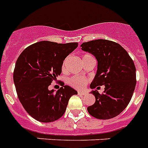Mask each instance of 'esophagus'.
I'll return each mask as SVG.
<instances>
[{"label": "esophagus", "instance_id": "1", "mask_svg": "<svg viewBox=\"0 0 148 148\" xmlns=\"http://www.w3.org/2000/svg\"><path fill=\"white\" fill-rule=\"evenodd\" d=\"M78 94L80 96H84V95H86V93L84 91H78Z\"/></svg>", "mask_w": 148, "mask_h": 148}]
</instances>
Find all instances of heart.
Returning <instances> with one entry per match:
<instances>
[{
  "label": "heart",
  "instance_id": "1",
  "mask_svg": "<svg viewBox=\"0 0 148 148\" xmlns=\"http://www.w3.org/2000/svg\"><path fill=\"white\" fill-rule=\"evenodd\" d=\"M89 55H86L84 56H88ZM69 84L71 86L77 88V89H81V88H84V85L87 84V79L84 77L79 76V75H75V76L72 77L68 80Z\"/></svg>",
  "mask_w": 148,
  "mask_h": 148
}]
</instances>
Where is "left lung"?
<instances>
[{
    "mask_svg": "<svg viewBox=\"0 0 148 148\" xmlns=\"http://www.w3.org/2000/svg\"><path fill=\"white\" fill-rule=\"evenodd\" d=\"M83 51L97 60V71L90 88L105 85L102 94L92 90L95 103L88 107V113L97 119L116 117L127 108L136 84V66L127 51L115 42L96 40L83 42Z\"/></svg>",
    "mask_w": 148,
    "mask_h": 148,
    "instance_id": "1",
    "label": "left lung"
}]
</instances>
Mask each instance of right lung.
<instances>
[{
    "instance_id": "obj_1",
    "label": "right lung",
    "mask_w": 148,
    "mask_h": 148,
    "mask_svg": "<svg viewBox=\"0 0 148 148\" xmlns=\"http://www.w3.org/2000/svg\"><path fill=\"white\" fill-rule=\"evenodd\" d=\"M78 44L40 41L26 48L18 58L13 72L18 97L36 121L49 123L58 120L64 115L69 98L78 93L64 83L56 92L49 90L61 73L64 60Z\"/></svg>"
}]
</instances>
